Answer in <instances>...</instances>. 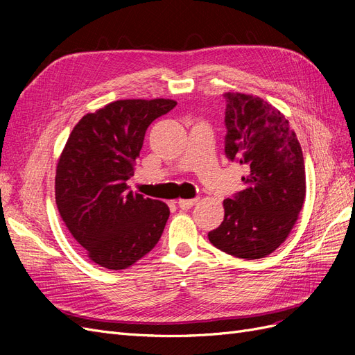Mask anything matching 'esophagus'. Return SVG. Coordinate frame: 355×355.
I'll return each instance as SVG.
<instances>
[{"label": "esophagus", "instance_id": "1", "mask_svg": "<svg viewBox=\"0 0 355 355\" xmlns=\"http://www.w3.org/2000/svg\"><path fill=\"white\" fill-rule=\"evenodd\" d=\"M196 202H197V198L179 200V201H178V206H179L182 210H188V209H191L192 206H196Z\"/></svg>", "mask_w": 355, "mask_h": 355}]
</instances>
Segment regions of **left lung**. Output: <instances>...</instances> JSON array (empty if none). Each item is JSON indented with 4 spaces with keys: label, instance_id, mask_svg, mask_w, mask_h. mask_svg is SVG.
Returning a JSON list of instances; mask_svg holds the SVG:
<instances>
[{
    "label": "left lung",
    "instance_id": "obj_1",
    "mask_svg": "<svg viewBox=\"0 0 355 355\" xmlns=\"http://www.w3.org/2000/svg\"><path fill=\"white\" fill-rule=\"evenodd\" d=\"M225 155L244 167V188L223 200L225 216L209 232L219 250L261 259L287 239L305 200L302 149L286 116L243 93H225Z\"/></svg>",
    "mask_w": 355,
    "mask_h": 355
}]
</instances>
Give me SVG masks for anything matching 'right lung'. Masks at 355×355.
<instances>
[{
  "label": "right lung",
  "mask_w": 355,
  "mask_h": 355,
  "mask_svg": "<svg viewBox=\"0 0 355 355\" xmlns=\"http://www.w3.org/2000/svg\"><path fill=\"white\" fill-rule=\"evenodd\" d=\"M176 106L170 99L116 101L84 115L56 168V204L72 237L93 262L125 270L154 249L167 204L133 194V176L146 128Z\"/></svg>",
  "instance_id": "right-lung-1"
}]
</instances>
